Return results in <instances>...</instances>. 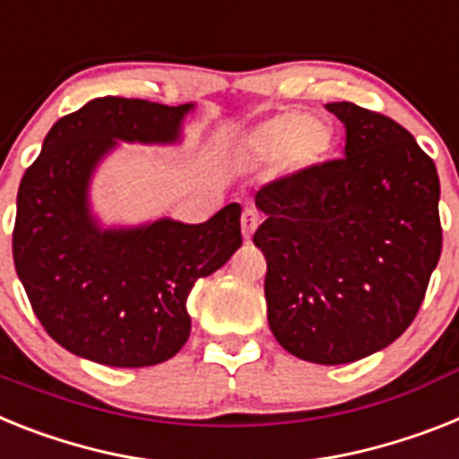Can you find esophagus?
Returning a JSON list of instances; mask_svg holds the SVG:
<instances>
[{
    "label": "esophagus",
    "instance_id": "34e87169",
    "mask_svg": "<svg viewBox=\"0 0 459 459\" xmlns=\"http://www.w3.org/2000/svg\"><path fill=\"white\" fill-rule=\"evenodd\" d=\"M256 226H259V214L254 207H247L242 212V236H245V240H252Z\"/></svg>",
    "mask_w": 459,
    "mask_h": 459
}]
</instances>
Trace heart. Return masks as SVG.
Masks as SVG:
<instances>
[{"label": "heart", "instance_id": "b5f03b06", "mask_svg": "<svg viewBox=\"0 0 459 459\" xmlns=\"http://www.w3.org/2000/svg\"><path fill=\"white\" fill-rule=\"evenodd\" d=\"M333 149V126L319 114L287 111L242 133L230 146V163L245 170L275 168L280 177L313 175Z\"/></svg>", "mask_w": 459, "mask_h": 459}]
</instances>
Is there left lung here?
<instances>
[{"label": "left lung", "mask_w": 459, "mask_h": 459, "mask_svg": "<svg viewBox=\"0 0 459 459\" xmlns=\"http://www.w3.org/2000/svg\"><path fill=\"white\" fill-rule=\"evenodd\" d=\"M326 109L345 126L342 158L261 188L254 245L268 264L273 336L336 367L387 348L418 315L441 256V186L399 123L352 102Z\"/></svg>", "instance_id": "8db88e82"}]
</instances>
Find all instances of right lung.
Returning a JSON list of instances; mask_svg holds the SVG:
<instances>
[{
	"label": "right lung",
	"mask_w": 459,
	"mask_h": 459,
	"mask_svg": "<svg viewBox=\"0 0 459 459\" xmlns=\"http://www.w3.org/2000/svg\"><path fill=\"white\" fill-rule=\"evenodd\" d=\"M195 105L98 98L48 130L18 188L13 264L48 336L76 357L137 368L188 341L186 299L240 249L238 203L203 223H105L92 179L123 144L175 146Z\"/></svg>",
	"instance_id": "obj_1"
}]
</instances>
